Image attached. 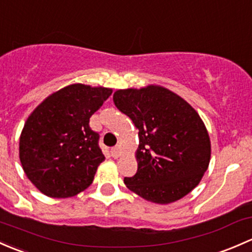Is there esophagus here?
<instances>
[{"instance_id": "1", "label": "esophagus", "mask_w": 252, "mask_h": 252, "mask_svg": "<svg viewBox=\"0 0 252 252\" xmlns=\"http://www.w3.org/2000/svg\"><path fill=\"white\" fill-rule=\"evenodd\" d=\"M119 146H116L113 147L112 150H111V156H112L113 158H118L119 157Z\"/></svg>"}]
</instances>
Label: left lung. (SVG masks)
<instances>
[{"mask_svg": "<svg viewBox=\"0 0 252 252\" xmlns=\"http://www.w3.org/2000/svg\"><path fill=\"white\" fill-rule=\"evenodd\" d=\"M113 102L139 130L137 171L124 177L126 186L157 204L176 202L197 187L211 156L210 137L197 111L155 84L119 89Z\"/></svg>", "mask_w": 252, "mask_h": 252, "instance_id": "8db88e82", "label": "left lung"}]
</instances>
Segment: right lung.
I'll return each instance as SVG.
<instances>
[{"instance_id":"obj_1","label":"right lung","mask_w":252,"mask_h":252,"mask_svg":"<svg viewBox=\"0 0 252 252\" xmlns=\"http://www.w3.org/2000/svg\"><path fill=\"white\" fill-rule=\"evenodd\" d=\"M112 89L76 83L53 93L31 112L19 140L24 173L39 192L68 198L88 189L105 160L89 118Z\"/></svg>"}]
</instances>
